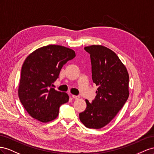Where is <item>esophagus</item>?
Here are the masks:
<instances>
[{"label": "esophagus", "mask_w": 154, "mask_h": 154, "mask_svg": "<svg viewBox=\"0 0 154 154\" xmlns=\"http://www.w3.org/2000/svg\"><path fill=\"white\" fill-rule=\"evenodd\" d=\"M72 97H73V99H79V98H80V97H79V96H77V95H72Z\"/></svg>", "instance_id": "esophagus-1"}]
</instances>
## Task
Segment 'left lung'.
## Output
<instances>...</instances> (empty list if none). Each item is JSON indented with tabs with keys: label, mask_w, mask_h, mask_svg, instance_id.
Listing matches in <instances>:
<instances>
[{
	"label": "left lung",
	"mask_w": 154,
	"mask_h": 154,
	"mask_svg": "<svg viewBox=\"0 0 154 154\" xmlns=\"http://www.w3.org/2000/svg\"><path fill=\"white\" fill-rule=\"evenodd\" d=\"M90 54L93 82L99 86L96 97L79 113L88 128H103L113 120L129 97V74L116 54L102 45L86 46Z\"/></svg>",
	"instance_id": "left-lung-1"
}]
</instances>
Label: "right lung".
I'll use <instances>...</instances> for the list:
<instances>
[{
	"label": "right lung",
	"instance_id": "right-lung-1",
	"mask_svg": "<svg viewBox=\"0 0 154 154\" xmlns=\"http://www.w3.org/2000/svg\"><path fill=\"white\" fill-rule=\"evenodd\" d=\"M75 57V52L60 45L39 48L26 58L21 69L18 95L30 116L42 122L58 117L61 104L68 95L50 88L59 77L61 68Z\"/></svg>",
	"mask_w": 154,
	"mask_h": 154
}]
</instances>
